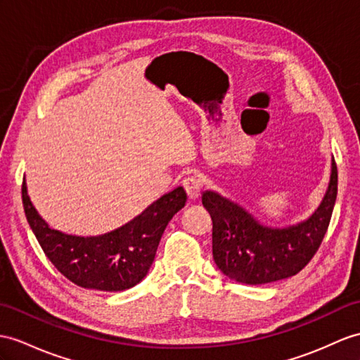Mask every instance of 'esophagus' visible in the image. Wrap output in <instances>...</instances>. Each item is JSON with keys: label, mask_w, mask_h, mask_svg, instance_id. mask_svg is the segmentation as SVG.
Returning <instances> with one entry per match:
<instances>
[{"label": "esophagus", "mask_w": 360, "mask_h": 360, "mask_svg": "<svg viewBox=\"0 0 360 360\" xmlns=\"http://www.w3.org/2000/svg\"><path fill=\"white\" fill-rule=\"evenodd\" d=\"M201 186H203V181H201L198 175H188V177L183 180V188H185L189 200L198 198Z\"/></svg>", "instance_id": "34e87169"}]
</instances>
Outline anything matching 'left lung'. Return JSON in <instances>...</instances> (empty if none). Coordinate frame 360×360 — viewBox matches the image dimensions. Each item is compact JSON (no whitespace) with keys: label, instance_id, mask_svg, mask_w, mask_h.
I'll return each instance as SVG.
<instances>
[{"label":"left lung","instance_id":"1","mask_svg":"<svg viewBox=\"0 0 360 360\" xmlns=\"http://www.w3.org/2000/svg\"><path fill=\"white\" fill-rule=\"evenodd\" d=\"M338 195V166L331 162L328 189L310 218L284 229L258 223L233 201L206 191L201 201L212 218V255L223 274L236 283L258 285L301 271L327 233Z\"/></svg>","mask_w":360,"mask_h":360}]
</instances>
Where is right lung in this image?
<instances>
[{
  "mask_svg": "<svg viewBox=\"0 0 360 360\" xmlns=\"http://www.w3.org/2000/svg\"><path fill=\"white\" fill-rule=\"evenodd\" d=\"M24 212L44 253L67 279L84 288L120 292L146 276L171 218L186 203L181 186L160 197L119 229L99 236H75L42 220L22 181Z\"/></svg>",
  "mask_w": 360,
  "mask_h": 360,
  "instance_id": "right-lung-1",
  "label": "right lung"
}]
</instances>
